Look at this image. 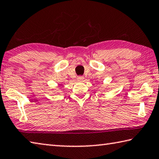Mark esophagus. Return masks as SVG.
<instances>
[{
  "label": "esophagus",
  "instance_id": "1",
  "mask_svg": "<svg viewBox=\"0 0 159 159\" xmlns=\"http://www.w3.org/2000/svg\"><path fill=\"white\" fill-rule=\"evenodd\" d=\"M83 79H84V78H83V76H79V77H78V80H80H80H83Z\"/></svg>",
  "mask_w": 159,
  "mask_h": 159
}]
</instances>
